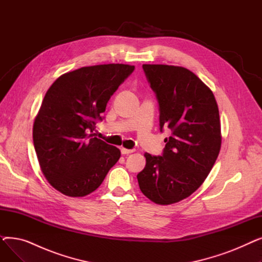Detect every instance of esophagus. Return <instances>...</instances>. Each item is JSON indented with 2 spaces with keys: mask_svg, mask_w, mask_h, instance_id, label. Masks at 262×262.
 <instances>
[{
  "mask_svg": "<svg viewBox=\"0 0 262 262\" xmlns=\"http://www.w3.org/2000/svg\"><path fill=\"white\" fill-rule=\"evenodd\" d=\"M134 152H135V149H128V148H124V147L121 148V153L123 155H128V154L134 153Z\"/></svg>",
  "mask_w": 262,
  "mask_h": 262,
  "instance_id": "1",
  "label": "esophagus"
}]
</instances>
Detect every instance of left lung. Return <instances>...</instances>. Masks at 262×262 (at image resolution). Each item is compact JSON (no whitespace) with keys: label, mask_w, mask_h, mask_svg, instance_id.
<instances>
[{"label":"left lung","mask_w":262,"mask_h":262,"mask_svg":"<svg viewBox=\"0 0 262 262\" xmlns=\"http://www.w3.org/2000/svg\"><path fill=\"white\" fill-rule=\"evenodd\" d=\"M159 104V126L171 130L162 156L145 153L137 175L142 193L158 205L181 202L210 173L221 149V122L209 87L188 69L142 66Z\"/></svg>","instance_id":"1"}]
</instances>
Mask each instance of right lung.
<instances>
[{
  "mask_svg": "<svg viewBox=\"0 0 262 262\" xmlns=\"http://www.w3.org/2000/svg\"><path fill=\"white\" fill-rule=\"evenodd\" d=\"M135 67L108 63L60 75L47 91L34 121L33 140L40 169L60 193L86 196L98 189L121 156L94 137L96 120Z\"/></svg>",
  "mask_w": 262,
  "mask_h": 262,
  "instance_id": "add662e5",
  "label": "right lung"
}]
</instances>
